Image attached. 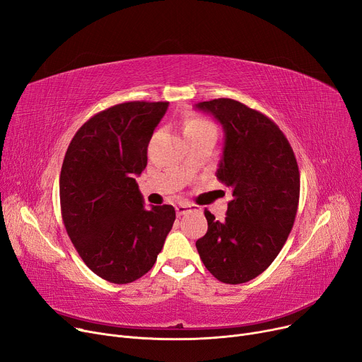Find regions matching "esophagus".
<instances>
[{"mask_svg": "<svg viewBox=\"0 0 362 362\" xmlns=\"http://www.w3.org/2000/svg\"><path fill=\"white\" fill-rule=\"evenodd\" d=\"M191 211H198L197 205H192V204H179V205L176 206L177 216H185V214L191 213Z\"/></svg>", "mask_w": 362, "mask_h": 362, "instance_id": "obj_1", "label": "esophagus"}]
</instances>
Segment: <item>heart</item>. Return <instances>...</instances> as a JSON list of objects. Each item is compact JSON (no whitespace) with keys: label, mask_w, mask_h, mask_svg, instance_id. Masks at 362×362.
Instances as JSON below:
<instances>
[{"label":"heart","mask_w":362,"mask_h":362,"mask_svg":"<svg viewBox=\"0 0 362 362\" xmlns=\"http://www.w3.org/2000/svg\"><path fill=\"white\" fill-rule=\"evenodd\" d=\"M206 132H216L214 124L205 119L204 116H199V114H191L187 116L183 122V133L186 138H192L197 135H202V133Z\"/></svg>","instance_id":"heart-1"}]
</instances>
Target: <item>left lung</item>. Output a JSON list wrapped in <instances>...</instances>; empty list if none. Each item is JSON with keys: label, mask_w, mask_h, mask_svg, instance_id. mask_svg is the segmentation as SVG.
Masks as SVG:
<instances>
[{"label": "left lung", "mask_w": 362, "mask_h": 362, "mask_svg": "<svg viewBox=\"0 0 362 362\" xmlns=\"http://www.w3.org/2000/svg\"><path fill=\"white\" fill-rule=\"evenodd\" d=\"M224 129L217 179L233 189L226 220L205 210L206 233L198 254L217 280L250 281L281 251L299 204V168L293 149L279 126L245 104L218 98L197 104Z\"/></svg>", "instance_id": "obj_1"}]
</instances>
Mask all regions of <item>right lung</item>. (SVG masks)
Here are the masks:
<instances>
[{
  "label": "right lung",
  "instance_id": "right-lung-1",
  "mask_svg": "<svg viewBox=\"0 0 362 362\" xmlns=\"http://www.w3.org/2000/svg\"><path fill=\"white\" fill-rule=\"evenodd\" d=\"M168 103L132 101L92 116L73 136L60 173L67 235L88 267L126 284L146 274L173 227L171 205L144 206L136 175Z\"/></svg>",
  "mask_w": 362,
  "mask_h": 362
}]
</instances>
